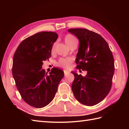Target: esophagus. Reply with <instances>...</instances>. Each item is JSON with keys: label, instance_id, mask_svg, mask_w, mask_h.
I'll list each match as a JSON object with an SVG mask.
<instances>
[{"label": "esophagus", "instance_id": "esophagus-1", "mask_svg": "<svg viewBox=\"0 0 129 129\" xmlns=\"http://www.w3.org/2000/svg\"><path fill=\"white\" fill-rule=\"evenodd\" d=\"M69 73V72L68 71H64V76H67Z\"/></svg>", "mask_w": 129, "mask_h": 129}]
</instances>
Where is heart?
Returning <instances> with one entry per match:
<instances>
[{
	"label": "heart",
	"instance_id": "b5f03b06",
	"mask_svg": "<svg viewBox=\"0 0 129 129\" xmlns=\"http://www.w3.org/2000/svg\"><path fill=\"white\" fill-rule=\"evenodd\" d=\"M64 41L65 44L70 48L77 43L75 37L71 34L66 35L64 38ZM54 50H55V45H53L52 48V52L53 53ZM73 61V58L72 57L61 58L58 62V66L64 69H69L71 67Z\"/></svg>",
	"mask_w": 129,
	"mask_h": 129
}]
</instances>
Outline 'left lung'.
Segmentation results:
<instances>
[{
  "label": "left lung",
  "instance_id": "left-lung-1",
  "mask_svg": "<svg viewBox=\"0 0 129 129\" xmlns=\"http://www.w3.org/2000/svg\"><path fill=\"white\" fill-rule=\"evenodd\" d=\"M68 32L79 40L76 68L87 71L85 76L72 72L75 77L72 91L79 102L93 106L103 100L110 90L115 71L114 57L100 34L85 28H72Z\"/></svg>",
  "mask_w": 129,
  "mask_h": 129
}]
</instances>
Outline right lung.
Returning a JSON list of instances; mask_svg holds the SVG:
<instances>
[{"instance_id": "1", "label": "right lung", "mask_w": 129, "mask_h": 129, "mask_svg": "<svg viewBox=\"0 0 129 129\" xmlns=\"http://www.w3.org/2000/svg\"><path fill=\"white\" fill-rule=\"evenodd\" d=\"M57 33L41 32L23 40L16 49L13 59L12 74L20 94L26 103L41 108L52 102L58 85L64 76L63 71L53 68L46 73L43 61L51 56Z\"/></svg>"}]
</instances>
